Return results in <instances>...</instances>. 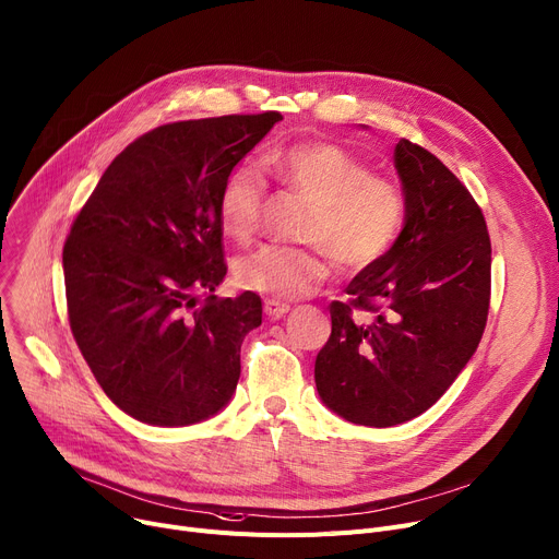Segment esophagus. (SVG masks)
I'll return each instance as SVG.
<instances>
[{
    "mask_svg": "<svg viewBox=\"0 0 559 559\" xmlns=\"http://www.w3.org/2000/svg\"><path fill=\"white\" fill-rule=\"evenodd\" d=\"M289 312V306L287 304H281V301H276V299H265V314L270 317V319H281L283 314H287Z\"/></svg>",
    "mask_w": 559,
    "mask_h": 559,
    "instance_id": "obj_1",
    "label": "esophagus"
}]
</instances>
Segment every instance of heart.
I'll use <instances>...</instances> for the list:
<instances>
[{
  "mask_svg": "<svg viewBox=\"0 0 559 559\" xmlns=\"http://www.w3.org/2000/svg\"><path fill=\"white\" fill-rule=\"evenodd\" d=\"M270 166L289 193L312 202L301 229L310 247L265 245L240 255L234 276L242 289L299 299L330 276L334 258L346 272H364L395 247L406 219L402 186L370 173L348 147L325 139L294 141L276 147ZM267 195V173L255 162L236 164L217 193L222 231L234 240L253 238Z\"/></svg>",
  "mask_w": 559,
  "mask_h": 559,
  "instance_id": "heart-1",
  "label": "heart"
}]
</instances>
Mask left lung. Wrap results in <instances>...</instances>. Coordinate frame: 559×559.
Here are the masks:
<instances>
[{"label": "left lung", "mask_w": 559, "mask_h": 559, "mask_svg": "<svg viewBox=\"0 0 559 559\" xmlns=\"http://www.w3.org/2000/svg\"><path fill=\"white\" fill-rule=\"evenodd\" d=\"M395 168L404 229L350 281L348 301L330 304L332 332L314 364L321 400L366 427L427 412L474 355L490 310L492 245L465 183L406 139L395 145Z\"/></svg>", "instance_id": "1"}]
</instances>
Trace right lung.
Here are the masks:
<instances>
[{
  "label": "right lung",
  "instance_id": "obj_1",
  "mask_svg": "<svg viewBox=\"0 0 559 559\" xmlns=\"http://www.w3.org/2000/svg\"><path fill=\"white\" fill-rule=\"evenodd\" d=\"M281 111L159 126L115 157L62 247L67 314L105 395L141 423L183 427L225 406L253 292L217 299L227 274L217 219L225 175ZM210 296L200 305L197 294Z\"/></svg>",
  "mask_w": 559,
  "mask_h": 559
}]
</instances>
